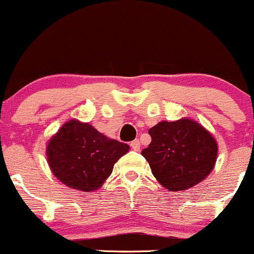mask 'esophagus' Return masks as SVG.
<instances>
[{"mask_svg": "<svg viewBox=\"0 0 254 254\" xmlns=\"http://www.w3.org/2000/svg\"><path fill=\"white\" fill-rule=\"evenodd\" d=\"M130 147H131L133 150H136V152H138V150H140V147H141L140 140H133L131 143H130Z\"/></svg>", "mask_w": 254, "mask_h": 254, "instance_id": "obj_1", "label": "esophagus"}]
</instances>
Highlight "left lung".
<instances>
[{"label":"left lung","mask_w":254,"mask_h":254,"mask_svg":"<svg viewBox=\"0 0 254 254\" xmlns=\"http://www.w3.org/2000/svg\"><path fill=\"white\" fill-rule=\"evenodd\" d=\"M148 132L152 142L141 154L165 188L186 190L212 171L217 142L199 123L190 119L160 122Z\"/></svg>","instance_id":"1"}]
</instances>
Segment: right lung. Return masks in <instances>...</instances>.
Returning a JSON list of instances; mask_svg holds the SVG:
<instances>
[{
  "instance_id": "add662e5",
  "label": "right lung",
  "mask_w": 254,
  "mask_h": 254,
  "mask_svg": "<svg viewBox=\"0 0 254 254\" xmlns=\"http://www.w3.org/2000/svg\"><path fill=\"white\" fill-rule=\"evenodd\" d=\"M127 150V143L110 140L88 123L69 121L49 141L47 155L58 180L88 193L102 186Z\"/></svg>"
}]
</instances>
